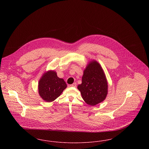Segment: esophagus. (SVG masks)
I'll list each match as a JSON object with an SVG mask.
<instances>
[{
  "label": "esophagus",
  "instance_id": "esophagus-1",
  "mask_svg": "<svg viewBox=\"0 0 149 149\" xmlns=\"http://www.w3.org/2000/svg\"><path fill=\"white\" fill-rule=\"evenodd\" d=\"M69 86H70V87H76L77 86V84L75 83H74L72 84L69 85Z\"/></svg>",
  "mask_w": 149,
  "mask_h": 149
}]
</instances>
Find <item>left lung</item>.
Segmentation results:
<instances>
[{
  "instance_id": "1",
  "label": "left lung",
  "mask_w": 149,
  "mask_h": 149,
  "mask_svg": "<svg viewBox=\"0 0 149 149\" xmlns=\"http://www.w3.org/2000/svg\"><path fill=\"white\" fill-rule=\"evenodd\" d=\"M108 82L101 65L93 60L87 64L82 77V82L78 86L82 98L90 106L104 101L108 94Z\"/></svg>"
}]
</instances>
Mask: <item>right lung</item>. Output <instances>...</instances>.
Listing matches in <instances>:
<instances>
[{
  "instance_id": "right-lung-1",
  "label": "right lung",
  "mask_w": 149,
  "mask_h": 149,
  "mask_svg": "<svg viewBox=\"0 0 149 149\" xmlns=\"http://www.w3.org/2000/svg\"><path fill=\"white\" fill-rule=\"evenodd\" d=\"M66 87L64 79L58 78L56 71L49 70L43 74L38 81V94L44 101L51 102L58 98Z\"/></svg>"
}]
</instances>
